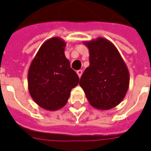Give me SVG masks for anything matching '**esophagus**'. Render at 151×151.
Instances as JSON below:
<instances>
[{"mask_svg":"<svg viewBox=\"0 0 151 151\" xmlns=\"http://www.w3.org/2000/svg\"><path fill=\"white\" fill-rule=\"evenodd\" d=\"M82 73H83V71L81 70H79L77 71V73H78V75L79 78H81V75H82Z\"/></svg>","mask_w":151,"mask_h":151,"instance_id":"esophagus-1","label":"esophagus"}]
</instances>
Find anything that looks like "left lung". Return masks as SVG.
Segmentation results:
<instances>
[{
    "instance_id": "8db88e82",
    "label": "left lung",
    "mask_w": 151,
    "mask_h": 151,
    "mask_svg": "<svg viewBox=\"0 0 151 151\" xmlns=\"http://www.w3.org/2000/svg\"><path fill=\"white\" fill-rule=\"evenodd\" d=\"M89 50L88 67L81 78L83 88L93 107L106 110L118 105L129 86V72L114 44L98 37L84 41Z\"/></svg>"
}]
</instances>
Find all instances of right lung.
I'll list each match as a JSON object with an SVG mask.
<instances>
[{
  "instance_id": "1",
  "label": "right lung",
  "mask_w": 151,
  "mask_h": 151,
  "mask_svg": "<svg viewBox=\"0 0 151 151\" xmlns=\"http://www.w3.org/2000/svg\"><path fill=\"white\" fill-rule=\"evenodd\" d=\"M66 42L48 39L39 48L28 70V89L32 99L43 109L54 111L66 105L79 78L64 54Z\"/></svg>"
}]
</instances>
